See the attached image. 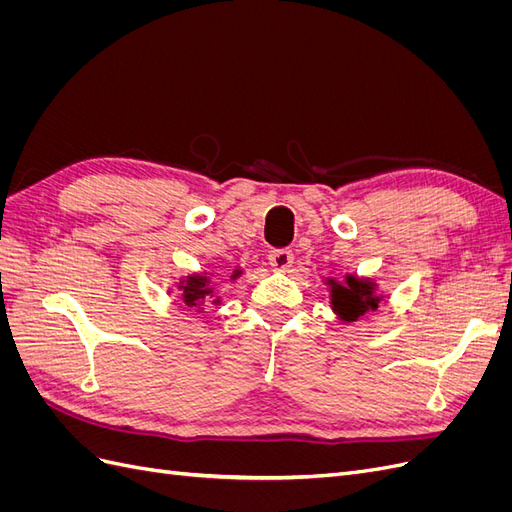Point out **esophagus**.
Listing matches in <instances>:
<instances>
[{
	"instance_id": "obj_1",
	"label": "esophagus",
	"mask_w": 512,
	"mask_h": 512,
	"mask_svg": "<svg viewBox=\"0 0 512 512\" xmlns=\"http://www.w3.org/2000/svg\"><path fill=\"white\" fill-rule=\"evenodd\" d=\"M292 252L290 250H275L269 254V265L273 267V271H280L286 273L292 267Z\"/></svg>"
}]
</instances>
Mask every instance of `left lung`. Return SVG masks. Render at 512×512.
<instances>
[{"label": "left lung", "instance_id": "8db88e82", "mask_svg": "<svg viewBox=\"0 0 512 512\" xmlns=\"http://www.w3.org/2000/svg\"><path fill=\"white\" fill-rule=\"evenodd\" d=\"M324 284L329 288L331 309L344 324L356 322L369 312H378L380 303L384 301L380 284L374 280V277L346 273L344 282L335 280V277H327V282Z\"/></svg>", "mask_w": 512, "mask_h": 512}]
</instances>
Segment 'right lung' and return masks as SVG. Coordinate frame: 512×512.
Listing matches in <instances>:
<instances>
[{
	"label": "right lung",
	"mask_w": 512,
	"mask_h": 512,
	"mask_svg": "<svg viewBox=\"0 0 512 512\" xmlns=\"http://www.w3.org/2000/svg\"><path fill=\"white\" fill-rule=\"evenodd\" d=\"M241 275H243V269L235 267V269H232V273L228 275V280L235 282V280H239ZM211 282H213V273H207V271H198V273L194 271V273H188V275H181L179 282H175V286L181 292L183 305L188 309H194V312H203L205 303L220 305L222 294L215 292Z\"/></svg>",
	"instance_id": "1"
}]
</instances>
